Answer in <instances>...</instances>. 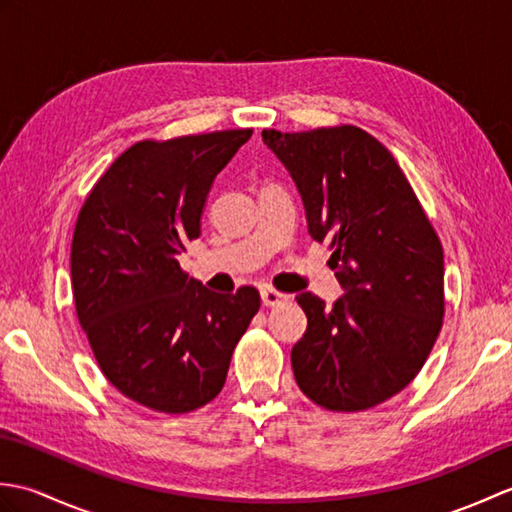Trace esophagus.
I'll return each instance as SVG.
<instances>
[{"instance_id":"34e87169","label":"esophagus","mask_w":512,"mask_h":512,"mask_svg":"<svg viewBox=\"0 0 512 512\" xmlns=\"http://www.w3.org/2000/svg\"><path fill=\"white\" fill-rule=\"evenodd\" d=\"M286 301L284 292H279L275 288H262V303L264 306H277V303Z\"/></svg>"}]
</instances>
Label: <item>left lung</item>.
<instances>
[{
  "label": "left lung",
  "instance_id": "left-lung-1",
  "mask_svg": "<svg viewBox=\"0 0 512 512\" xmlns=\"http://www.w3.org/2000/svg\"><path fill=\"white\" fill-rule=\"evenodd\" d=\"M264 143L290 171L308 233L332 248L345 295L297 303L308 330L292 347L299 389L330 411H365L422 369L444 317V255L396 158L361 127H319Z\"/></svg>",
  "mask_w": 512,
  "mask_h": 512
}]
</instances>
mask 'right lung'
<instances>
[{"mask_svg":"<svg viewBox=\"0 0 512 512\" xmlns=\"http://www.w3.org/2000/svg\"><path fill=\"white\" fill-rule=\"evenodd\" d=\"M253 129L140 140L85 198L70 275L76 317L105 378L129 400L189 413L220 394L259 292L217 295L180 268L211 184Z\"/></svg>","mask_w":512,"mask_h":512,"instance_id":"add662e5","label":"right lung"}]
</instances>
